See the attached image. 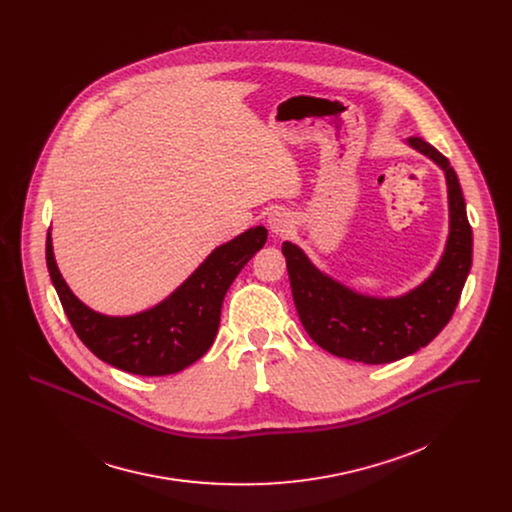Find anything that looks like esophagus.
I'll list each match as a JSON object with an SVG mask.
<instances>
[{
	"label": "esophagus",
	"mask_w": 512,
	"mask_h": 512,
	"mask_svg": "<svg viewBox=\"0 0 512 512\" xmlns=\"http://www.w3.org/2000/svg\"><path fill=\"white\" fill-rule=\"evenodd\" d=\"M268 228L274 236H284L288 234L293 228L292 215L286 211V209H274L270 215H268Z\"/></svg>",
	"instance_id": "1"
}]
</instances>
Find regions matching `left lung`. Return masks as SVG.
<instances>
[{
	"mask_svg": "<svg viewBox=\"0 0 512 512\" xmlns=\"http://www.w3.org/2000/svg\"><path fill=\"white\" fill-rule=\"evenodd\" d=\"M406 146L432 159L447 185V240L422 284L388 297L357 292L319 270L297 244H282L293 303L307 335L327 353L365 365L400 361L434 341L455 311L473 262V232L457 173L428 142L408 138Z\"/></svg>",
	"mask_w": 512,
	"mask_h": 512,
	"instance_id": "left-lung-1",
	"label": "left lung"
}]
</instances>
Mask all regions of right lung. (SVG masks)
Here are the masks:
<instances>
[{
    "label": "right lung",
    "instance_id": "right-lung-1",
    "mask_svg": "<svg viewBox=\"0 0 512 512\" xmlns=\"http://www.w3.org/2000/svg\"><path fill=\"white\" fill-rule=\"evenodd\" d=\"M264 226L217 246L165 299L132 315H106L80 301L65 282L47 234V268L80 341L104 363L130 374L165 376L199 361L219 331L220 309L234 278L266 244Z\"/></svg>",
    "mask_w": 512,
    "mask_h": 512
}]
</instances>
